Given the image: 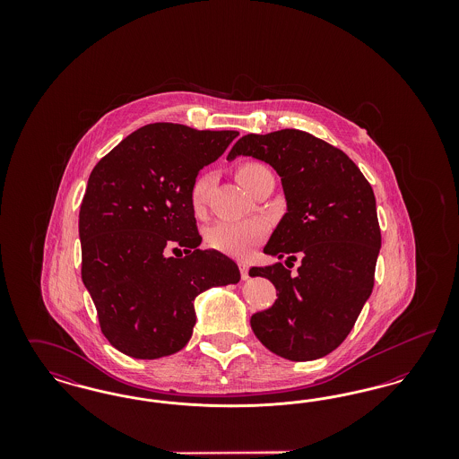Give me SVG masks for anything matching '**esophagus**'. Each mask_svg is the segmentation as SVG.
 <instances>
[{"instance_id": "1", "label": "esophagus", "mask_w": 459, "mask_h": 459, "mask_svg": "<svg viewBox=\"0 0 459 459\" xmlns=\"http://www.w3.org/2000/svg\"><path fill=\"white\" fill-rule=\"evenodd\" d=\"M240 277L242 281H247L249 279V264L247 263H239Z\"/></svg>"}]
</instances>
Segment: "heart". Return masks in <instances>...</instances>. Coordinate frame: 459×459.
Returning <instances> with one entry per match:
<instances>
[{
    "label": "heart",
    "mask_w": 459,
    "mask_h": 459,
    "mask_svg": "<svg viewBox=\"0 0 459 459\" xmlns=\"http://www.w3.org/2000/svg\"><path fill=\"white\" fill-rule=\"evenodd\" d=\"M266 170L260 163H244L238 169V178L240 184L247 189L255 175ZM215 186V175L212 172H204L199 175L193 187H191V208L197 217L204 213L210 195ZM266 234V227L258 220H246V221H219L212 225L206 230V240L212 247L234 255L242 256L246 255L253 246H256Z\"/></svg>",
    "instance_id": "heart-1"
}]
</instances>
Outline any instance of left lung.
<instances>
[{
	"label": "left lung",
	"instance_id": "1",
	"mask_svg": "<svg viewBox=\"0 0 459 459\" xmlns=\"http://www.w3.org/2000/svg\"><path fill=\"white\" fill-rule=\"evenodd\" d=\"M238 156L268 163L282 182L287 213L263 251L301 255L298 273L282 263L249 270L279 296L251 328L277 356L318 359L342 344L370 298L382 244L373 189L348 154L307 132L242 135L227 160Z\"/></svg>",
	"mask_w": 459,
	"mask_h": 459
}]
</instances>
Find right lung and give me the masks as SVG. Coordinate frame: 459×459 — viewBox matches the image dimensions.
<instances>
[{"label":"right lung","mask_w":459,"mask_h":459,"mask_svg":"<svg viewBox=\"0 0 459 459\" xmlns=\"http://www.w3.org/2000/svg\"><path fill=\"white\" fill-rule=\"evenodd\" d=\"M239 135L150 124L115 146L89 175L79 213L82 282L115 350L156 359L182 350L196 325L195 299L238 284V264L199 249L191 187ZM182 247L184 259L166 255Z\"/></svg>","instance_id":"right-lung-1"}]
</instances>
